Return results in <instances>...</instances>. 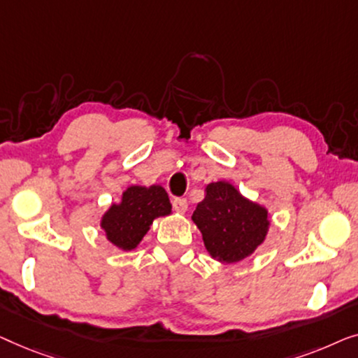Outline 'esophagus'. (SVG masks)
Masks as SVG:
<instances>
[{"label":"esophagus","mask_w":358,"mask_h":358,"mask_svg":"<svg viewBox=\"0 0 358 358\" xmlns=\"http://www.w3.org/2000/svg\"><path fill=\"white\" fill-rule=\"evenodd\" d=\"M173 209L180 214H185L186 209H188V201L185 198H175L173 199Z\"/></svg>","instance_id":"obj_1"}]
</instances>
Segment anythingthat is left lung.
Instances as JSON below:
<instances>
[{
  "label": "left lung",
  "instance_id": "obj_1",
  "mask_svg": "<svg viewBox=\"0 0 358 358\" xmlns=\"http://www.w3.org/2000/svg\"><path fill=\"white\" fill-rule=\"evenodd\" d=\"M191 219L203 234L208 253L227 264L253 255L269 230L268 209L246 199L229 181L206 186V198Z\"/></svg>",
  "mask_w": 358,
  "mask_h": 358
}]
</instances>
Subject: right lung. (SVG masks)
I'll use <instances>...</instances> for the list:
<instances>
[{"label":"right lung","mask_w":358,"mask_h":358,"mask_svg":"<svg viewBox=\"0 0 358 358\" xmlns=\"http://www.w3.org/2000/svg\"><path fill=\"white\" fill-rule=\"evenodd\" d=\"M172 214L169 194L162 186H128L122 201L112 204L100 220L108 241L123 251H131L139 245L154 219Z\"/></svg>","instance_id":"add662e5"}]
</instances>
